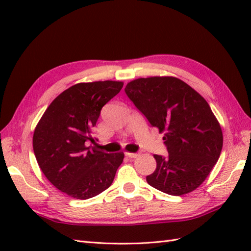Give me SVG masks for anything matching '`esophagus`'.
I'll return each mask as SVG.
<instances>
[{
  "label": "esophagus",
  "instance_id": "obj_1",
  "mask_svg": "<svg viewBox=\"0 0 251 251\" xmlns=\"http://www.w3.org/2000/svg\"><path fill=\"white\" fill-rule=\"evenodd\" d=\"M126 156H128L130 158H136L139 156V153H130V152H126Z\"/></svg>",
  "mask_w": 251,
  "mask_h": 251
}]
</instances>
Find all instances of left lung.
Masks as SVG:
<instances>
[{"mask_svg": "<svg viewBox=\"0 0 251 251\" xmlns=\"http://www.w3.org/2000/svg\"><path fill=\"white\" fill-rule=\"evenodd\" d=\"M125 93L153 127L164 132L169 155H154L156 169L147 181L175 196L204 182L219 159L223 136L219 122L201 96L174 76L134 79Z\"/></svg>", "mask_w": 251, "mask_h": 251, "instance_id": "8db88e82", "label": "left lung"}]
</instances>
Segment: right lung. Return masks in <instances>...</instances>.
<instances>
[{"label": "right lung", "instance_id": "right-lung-1", "mask_svg": "<svg viewBox=\"0 0 251 251\" xmlns=\"http://www.w3.org/2000/svg\"><path fill=\"white\" fill-rule=\"evenodd\" d=\"M123 82L78 83L50 104L33 134L37 164L50 182L77 200L100 194L112 184L124 153L88 147L102 106L120 93Z\"/></svg>", "mask_w": 251, "mask_h": 251}]
</instances>
